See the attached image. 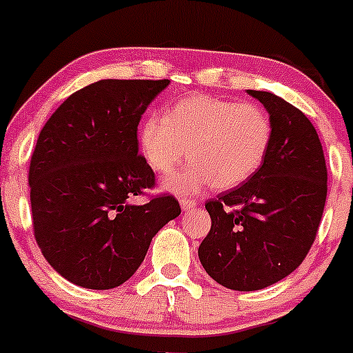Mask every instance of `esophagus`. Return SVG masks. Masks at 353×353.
<instances>
[{"label":"esophagus","instance_id":"34e87169","mask_svg":"<svg viewBox=\"0 0 353 353\" xmlns=\"http://www.w3.org/2000/svg\"><path fill=\"white\" fill-rule=\"evenodd\" d=\"M179 205L183 210H191L198 205V201L196 199H191V198H181Z\"/></svg>","mask_w":353,"mask_h":353}]
</instances>
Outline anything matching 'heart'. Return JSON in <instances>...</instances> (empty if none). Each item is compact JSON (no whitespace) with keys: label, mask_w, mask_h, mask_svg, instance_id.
I'll use <instances>...</instances> for the list:
<instances>
[{"label":"heart","mask_w":353,"mask_h":353,"mask_svg":"<svg viewBox=\"0 0 353 353\" xmlns=\"http://www.w3.org/2000/svg\"><path fill=\"white\" fill-rule=\"evenodd\" d=\"M272 141V119L252 102L193 95L167 109L165 117L141 123L138 143L148 165L169 176L188 157L193 165L170 177L165 186L177 194L205 188L230 190L261 167Z\"/></svg>","instance_id":"1"}]
</instances>
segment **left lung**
I'll return each mask as SVG.
<instances>
[{
  "mask_svg": "<svg viewBox=\"0 0 353 353\" xmlns=\"http://www.w3.org/2000/svg\"><path fill=\"white\" fill-rule=\"evenodd\" d=\"M248 94L268 110L272 141L248 181L205 203L212 229L198 249L205 272L239 292L273 285L304 261L328 193L325 154L311 121L275 94Z\"/></svg>",
  "mask_w": 353,
  "mask_h": 353,
  "instance_id": "left-lung-1",
  "label": "left lung"
}]
</instances>
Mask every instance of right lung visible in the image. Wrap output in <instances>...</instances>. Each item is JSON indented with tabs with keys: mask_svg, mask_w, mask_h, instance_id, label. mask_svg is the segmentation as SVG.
Segmentation results:
<instances>
[{
	"mask_svg": "<svg viewBox=\"0 0 353 353\" xmlns=\"http://www.w3.org/2000/svg\"><path fill=\"white\" fill-rule=\"evenodd\" d=\"M169 80H101L74 92L41 130L28 169L34 234L68 282L105 290L140 268L155 234L179 216L174 196L130 199L155 184L138 124Z\"/></svg>",
	"mask_w": 353,
	"mask_h": 353,
	"instance_id": "obj_1",
	"label": "right lung"
}]
</instances>
